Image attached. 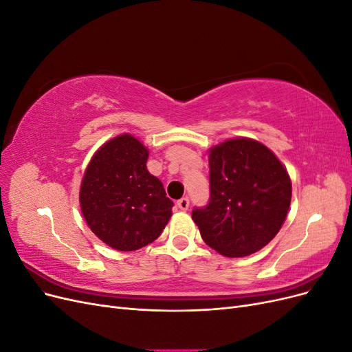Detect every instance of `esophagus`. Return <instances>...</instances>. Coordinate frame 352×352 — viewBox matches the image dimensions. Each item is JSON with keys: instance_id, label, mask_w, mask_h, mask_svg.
Listing matches in <instances>:
<instances>
[{"instance_id": "obj_1", "label": "esophagus", "mask_w": 352, "mask_h": 352, "mask_svg": "<svg viewBox=\"0 0 352 352\" xmlns=\"http://www.w3.org/2000/svg\"><path fill=\"white\" fill-rule=\"evenodd\" d=\"M177 207L180 208V210H184V211H186L188 208H189V198L188 197H184V198H180V199H177Z\"/></svg>"}]
</instances>
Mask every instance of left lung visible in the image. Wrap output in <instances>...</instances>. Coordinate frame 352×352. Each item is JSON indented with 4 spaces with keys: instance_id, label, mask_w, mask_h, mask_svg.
Instances as JSON below:
<instances>
[{
    "instance_id": "obj_1",
    "label": "left lung",
    "mask_w": 352,
    "mask_h": 352,
    "mask_svg": "<svg viewBox=\"0 0 352 352\" xmlns=\"http://www.w3.org/2000/svg\"><path fill=\"white\" fill-rule=\"evenodd\" d=\"M210 202L192 211L201 238L225 257H247L280 230L292 184L267 146L250 138L228 140L208 151Z\"/></svg>"
}]
</instances>
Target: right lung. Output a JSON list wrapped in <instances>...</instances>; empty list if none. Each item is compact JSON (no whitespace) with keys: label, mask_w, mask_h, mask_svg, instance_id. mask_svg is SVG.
Listing matches in <instances>:
<instances>
[{"label":"right lung","mask_w":352,"mask_h":352,"mask_svg":"<svg viewBox=\"0 0 352 352\" xmlns=\"http://www.w3.org/2000/svg\"><path fill=\"white\" fill-rule=\"evenodd\" d=\"M148 150L123 133L94 154L82 179L79 202L89 229L117 251L154 242L172 217L173 202L146 168Z\"/></svg>","instance_id":"1"}]
</instances>
